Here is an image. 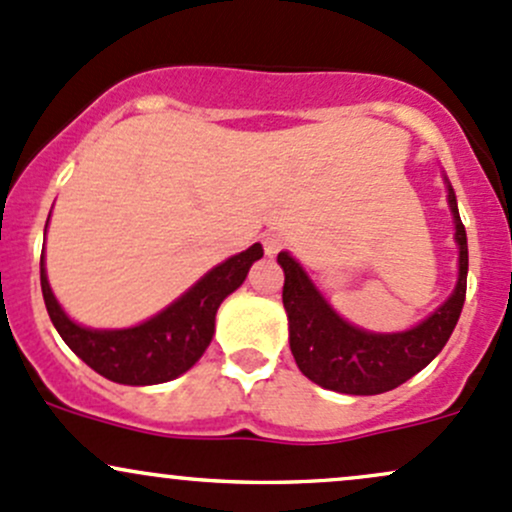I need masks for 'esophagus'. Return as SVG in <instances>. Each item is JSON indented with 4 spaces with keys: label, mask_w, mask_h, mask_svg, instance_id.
<instances>
[{
    "label": "esophagus",
    "mask_w": 512,
    "mask_h": 512,
    "mask_svg": "<svg viewBox=\"0 0 512 512\" xmlns=\"http://www.w3.org/2000/svg\"><path fill=\"white\" fill-rule=\"evenodd\" d=\"M262 247H265V252L269 257H274L284 247V238H282V235H277V233H269V235H265V238H262Z\"/></svg>",
    "instance_id": "1"
}]
</instances>
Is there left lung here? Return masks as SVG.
Masks as SVG:
<instances>
[{
	"mask_svg": "<svg viewBox=\"0 0 512 512\" xmlns=\"http://www.w3.org/2000/svg\"><path fill=\"white\" fill-rule=\"evenodd\" d=\"M447 201L454 216V240L459 245V279L452 296L406 333H367L342 320L320 296L308 274L289 252H279L277 262L284 269L282 301L289 316L291 355L303 376L323 389L374 396L401 386L440 355L447 345L466 299L469 247L466 230L459 218L457 196L447 182Z\"/></svg>",
	"mask_w": 512,
	"mask_h": 512,
	"instance_id": "obj_1",
	"label": "left lung"
}]
</instances>
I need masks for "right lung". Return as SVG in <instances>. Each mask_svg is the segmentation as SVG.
<instances>
[{
    "label": "right lung",
    "mask_w": 512,
    "mask_h": 512,
    "mask_svg": "<svg viewBox=\"0 0 512 512\" xmlns=\"http://www.w3.org/2000/svg\"><path fill=\"white\" fill-rule=\"evenodd\" d=\"M262 257L255 243L240 255L213 267L192 289L136 328L92 330L65 316L50 291L41 257V289L48 316L65 345L94 372L128 386L165 384L192 369L213 338L216 311L228 294L245 282L252 262Z\"/></svg>",
    "instance_id": "right-lung-1"
}]
</instances>
